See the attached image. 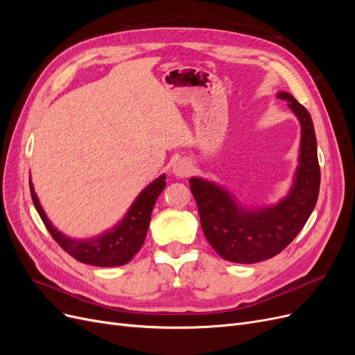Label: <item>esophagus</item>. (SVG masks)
<instances>
[{
	"label": "esophagus",
	"mask_w": 355,
	"mask_h": 355,
	"mask_svg": "<svg viewBox=\"0 0 355 355\" xmlns=\"http://www.w3.org/2000/svg\"><path fill=\"white\" fill-rule=\"evenodd\" d=\"M192 166L187 159H178L173 164V173L176 176H188L191 173Z\"/></svg>",
	"instance_id": "obj_1"
}]
</instances>
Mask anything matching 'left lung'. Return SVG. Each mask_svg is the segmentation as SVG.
<instances>
[{
	"label": "left lung",
	"instance_id": "obj_1",
	"mask_svg": "<svg viewBox=\"0 0 355 355\" xmlns=\"http://www.w3.org/2000/svg\"><path fill=\"white\" fill-rule=\"evenodd\" d=\"M287 101L302 125L299 167L295 185L277 206L262 210L241 209L227 191L198 178L189 180L204 235L223 259L254 263L274 257L295 240L313 213L320 192L317 139L311 115L292 94L278 93Z\"/></svg>",
	"mask_w": 355,
	"mask_h": 355
}]
</instances>
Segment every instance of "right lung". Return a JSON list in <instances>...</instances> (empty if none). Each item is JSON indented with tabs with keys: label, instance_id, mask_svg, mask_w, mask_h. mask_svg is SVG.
<instances>
[{
	"label": "right lung",
	"instance_id": "add662e5",
	"mask_svg": "<svg viewBox=\"0 0 355 355\" xmlns=\"http://www.w3.org/2000/svg\"><path fill=\"white\" fill-rule=\"evenodd\" d=\"M164 187L166 176L163 175L139 194L120 225H116L115 228L105 232L98 239L72 240L59 232L55 227H51L37 198L34 187L29 182L32 201H34L40 218L44 222L51 237L73 259L94 266H120L132 261V257L139 252L145 241L155 200L163 192Z\"/></svg>",
	"mask_w": 355,
	"mask_h": 355
}]
</instances>
